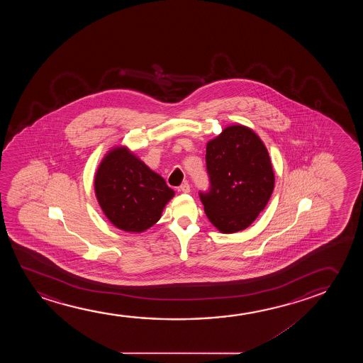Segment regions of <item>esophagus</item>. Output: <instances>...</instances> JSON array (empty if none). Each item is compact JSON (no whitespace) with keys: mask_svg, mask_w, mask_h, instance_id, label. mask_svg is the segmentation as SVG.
I'll return each instance as SVG.
<instances>
[{"mask_svg":"<svg viewBox=\"0 0 363 363\" xmlns=\"http://www.w3.org/2000/svg\"><path fill=\"white\" fill-rule=\"evenodd\" d=\"M179 189L181 192H184V194H189L191 192V187H189V184L187 182L181 184Z\"/></svg>","mask_w":363,"mask_h":363,"instance_id":"obj_1","label":"esophagus"}]
</instances>
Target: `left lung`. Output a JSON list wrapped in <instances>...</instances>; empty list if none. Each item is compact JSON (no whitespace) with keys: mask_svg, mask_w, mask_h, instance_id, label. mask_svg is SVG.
I'll return each instance as SVG.
<instances>
[{"mask_svg":"<svg viewBox=\"0 0 363 363\" xmlns=\"http://www.w3.org/2000/svg\"><path fill=\"white\" fill-rule=\"evenodd\" d=\"M209 189L199 199L209 222L222 233L253 223L274 189L268 150L253 130L234 125L209 141L206 151Z\"/></svg>","mask_w":363,"mask_h":363,"instance_id":"obj_1","label":"left lung"}]
</instances>
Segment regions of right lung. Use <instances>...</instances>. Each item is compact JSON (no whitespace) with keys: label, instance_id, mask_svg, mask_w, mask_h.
I'll list each match as a JSON object with an SVG mask.
<instances>
[{"label":"right lung","instance_id":"1","mask_svg":"<svg viewBox=\"0 0 363 363\" xmlns=\"http://www.w3.org/2000/svg\"><path fill=\"white\" fill-rule=\"evenodd\" d=\"M95 194L105 216L126 232L152 227L174 197L160 174L125 147L111 150L95 174Z\"/></svg>","mask_w":363,"mask_h":363}]
</instances>
